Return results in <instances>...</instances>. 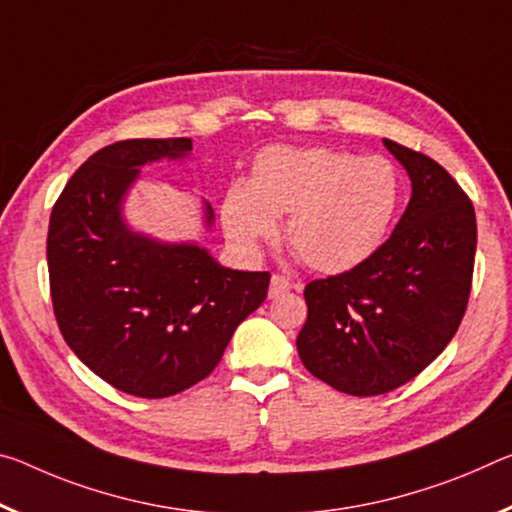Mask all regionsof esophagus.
<instances>
[{
  "label": "esophagus",
  "instance_id": "esophagus-1",
  "mask_svg": "<svg viewBox=\"0 0 512 512\" xmlns=\"http://www.w3.org/2000/svg\"><path fill=\"white\" fill-rule=\"evenodd\" d=\"M291 289V280L285 278V275H273L271 278V287H269V296L275 298L280 294H285V291Z\"/></svg>",
  "mask_w": 512,
  "mask_h": 512
}]
</instances>
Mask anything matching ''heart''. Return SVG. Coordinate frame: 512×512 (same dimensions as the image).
Instances as JSON below:
<instances>
[{
    "label": "heart",
    "instance_id": "heart-1",
    "mask_svg": "<svg viewBox=\"0 0 512 512\" xmlns=\"http://www.w3.org/2000/svg\"><path fill=\"white\" fill-rule=\"evenodd\" d=\"M399 207V175L385 157L337 148L273 145L253 161L248 182L227 186V237L255 253L289 214L287 241L321 273H344L385 241Z\"/></svg>",
    "mask_w": 512,
    "mask_h": 512
}]
</instances>
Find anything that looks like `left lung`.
Masks as SVG:
<instances>
[{
	"label": "left lung",
	"mask_w": 512,
	"mask_h": 512,
	"mask_svg": "<svg viewBox=\"0 0 512 512\" xmlns=\"http://www.w3.org/2000/svg\"><path fill=\"white\" fill-rule=\"evenodd\" d=\"M383 143L408 170L412 198L369 259L305 287L307 321L296 339L305 369L351 396L419 376L456 335L472 291V200L431 157Z\"/></svg>",
	"instance_id": "8db88e82"
}]
</instances>
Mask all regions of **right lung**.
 <instances>
[{"label": "right lung", "instance_id": "add662e5", "mask_svg": "<svg viewBox=\"0 0 512 512\" xmlns=\"http://www.w3.org/2000/svg\"><path fill=\"white\" fill-rule=\"evenodd\" d=\"M189 152L191 139L111 143L70 177L50 216L47 269L61 335L88 369L141 399L207 378L269 294V271L225 269L205 248L152 241L125 225L120 202L139 166Z\"/></svg>", "mask_w": 512, "mask_h": 512}]
</instances>
